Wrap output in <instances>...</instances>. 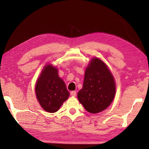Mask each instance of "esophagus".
<instances>
[{
    "mask_svg": "<svg viewBox=\"0 0 149 149\" xmlns=\"http://www.w3.org/2000/svg\"><path fill=\"white\" fill-rule=\"evenodd\" d=\"M70 95H71V96H73V97H76V92L75 91H71L70 92Z\"/></svg>",
    "mask_w": 149,
    "mask_h": 149,
    "instance_id": "1",
    "label": "esophagus"
}]
</instances>
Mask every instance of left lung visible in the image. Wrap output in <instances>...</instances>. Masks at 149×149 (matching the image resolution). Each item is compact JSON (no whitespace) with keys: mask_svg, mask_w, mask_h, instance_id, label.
Instances as JSON below:
<instances>
[{"mask_svg":"<svg viewBox=\"0 0 149 149\" xmlns=\"http://www.w3.org/2000/svg\"><path fill=\"white\" fill-rule=\"evenodd\" d=\"M115 93L114 77L107 65L97 58L92 59L85 70L82 89L77 93L81 104L89 112L99 113L109 107Z\"/></svg>","mask_w":149,"mask_h":149,"instance_id":"8db88e82","label":"left lung"}]
</instances>
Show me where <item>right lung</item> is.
I'll return each instance as SVG.
<instances>
[{
  "label": "right lung",
  "instance_id": "add662e5",
  "mask_svg": "<svg viewBox=\"0 0 149 149\" xmlns=\"http://www.w3.org/2000/svg\"><path fill=\"white\" fill-rule=\"evenodd\" d=\"M35 93L42 108L50 113L57 112L70 95L57 69L50 64L44 68L37 79Z\"/></svg>",
  "mask_w": 149,
  "mask_h": 149
}]
</instances>
